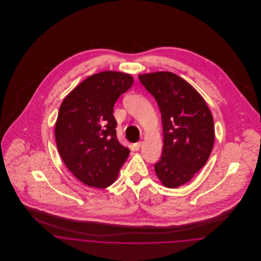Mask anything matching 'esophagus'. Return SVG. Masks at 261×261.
Returning <instances> with one entry per match:
<instances>
[{"instance_id":"obj_1","label":"esophagus","mask_w":261,"mask_h":261,"mask_svg":"<svg viewBox=\"0 0 261 261\" xmlns=\"http://www.w3.org/2000/svg\"><path fill=\"white\" fill-rule=\"evenodd\" d=\"M142 142H138V143H136V144H134V149H136V150H139V149H141V147H142Z\"/></svg>"}]
</instances>
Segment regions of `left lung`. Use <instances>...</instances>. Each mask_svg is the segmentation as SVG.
I'll use <instances>...</instances> for the list:
<instances>
[{"label":"left lung","instance_id":"obj_1","mask_svg":"<svg viewBox=\"0 0 261 261\" xmlns=\"http://www.w3.org/2000/svg\"><path fill=\"white\" fill-rule=\"evenodd\" d=\"M162 114L164 146L154 164L158 178L168 188L189 182L208 161L214 145V121L203 97L172 72L139 75Z\"/></svg>","mask_w":261,"mask_h":261}]
</instances>
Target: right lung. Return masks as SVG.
<instances>
[{"label": "right lung", "instance_id": "add662e5", "mask_svg": "<svg viewBox=\"0 0 261 261\" xmlns=\"http://www.w3.org/2000/svg\"><path fill=\"white\" fill-rule=\"evenodd\" d=\"M129 74L105 71L82 81L63 100L55 125L59 153L85 185L107 188L115 181L129 149L116 139L113 107L133 85Z\"/></svg>", "mask_w": 261, "mask_h": 261}]
</instances>
